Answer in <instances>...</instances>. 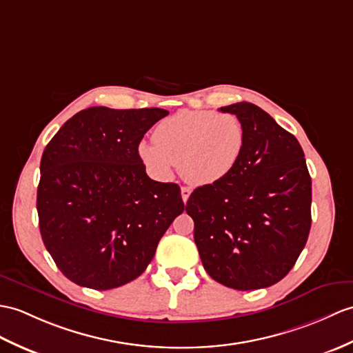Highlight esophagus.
Listing matches in <instances>:
<instances>
[{
  "label": "esophagus",
  "instance_id": "34e87169",
  "mask_svg": "<svg viewBox=\"0 0 353 353\" xmlns=\"http://www.w3.org/2000/svg\"><path fill=\"white\" fill-rule=\"evenodd\" d=\"M180 192H182V200H183V203L186 204L188 199H190V195H191V188L182 186V190H180Z\"/></svg>",
  "mask_w": 353,
  "mask_h": 353
}]
</instances>
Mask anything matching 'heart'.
Segmentation results:
<instances>
[{"mask_svg": "<svg viewBox=\"0 0 353 353\" xmlns=\"http://www.w3.org/2000/svg\"><path fill=\"white\" fill-rule=\"evenodd\" d=\"M153 144L138 145V158L157 179H168L173 168L192 185L204 186L232 173L239 161L245 129L230 112L179 111L161 121L152 134Z\"/></svg>", "mask_w": 353, "mask_h": 353, "instance_id": "1", "label": "heart"}]
</instances>
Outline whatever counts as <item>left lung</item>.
<instances>
[{"label":"left lung","instance_id":"8db88e82","mask_svg":"<svg viewBox=\"0 0 353 353\" xmlns=\"http://www.w3.org/2000/svg\"><path fill=\"white\" fill-rule=\"evenodd\" d=\"M245 129L230 174L199 186L186 203L206 272L236 290L269 288L288 275L311 227V177L290 132L250 102L221 108Z\"/></svg>","mask_w":353,"mask_h":353}]
</instances>
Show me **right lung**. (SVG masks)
Returning a JSON list of instances; mask_svg holds the SVG:
<instances>
[{
	"label": "right lung",
	"mask_w": 353,
	"mask_h": 353,
	"mask_svg": "<svg viewBox=\"0 0 353 353\" xmlns=\"http://www.w3.org/2000/svg\"><path fill=\"white\" fill-rule=\"evenodd\" d=\"M167 110L92 106L75 114L40 161V234L55 265L83 288L110 290L149 266L185 210L176 183L152 180L138 145Z\"/></svg>",
	"instance_id": "right-lung-1"
}]
</instances>
